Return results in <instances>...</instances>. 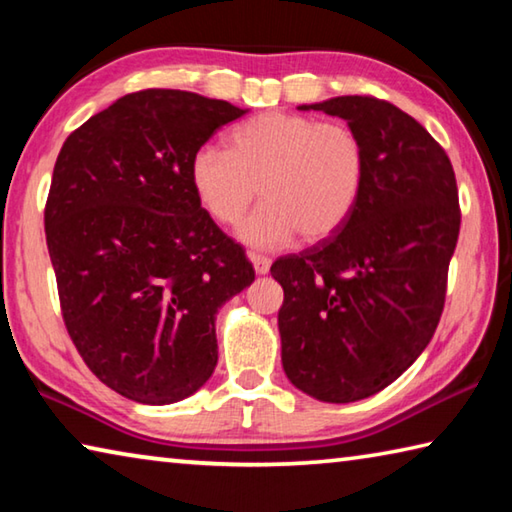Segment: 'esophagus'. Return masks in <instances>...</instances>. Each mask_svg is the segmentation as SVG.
<instances>
[{
  "label": "esophagus",
  "instance_id": "obj_1",
  "mask_svg": "<svg viewBox=\"0 0 512 512\" xmlns=\"http://www.w3.org/2000/svg\"><path fill=\"white\" fill-rule=\"evenodd\" d=\"M248 259H250V262H253V266H255V273H257V275H266V273H268V268H271V259L264 257V255L250 253V255H248Z\"/></svg>",
  "mask_w": 512,
  "mask_h": 512
}]
</instances>
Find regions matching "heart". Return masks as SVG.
<instances>
[{
  "instance_id": "b5f03b06",
  "label": "heart",
  "mask_w": 512,
  "mask_h": 512,
  "mask_svg": "<svg viewBox=\"0 0 512 512\" xmlns=\"http://www.w3.org/2000/svg\"><path fill=\"white\" fill-rule=\"evenodd\" d=\"M368 155L350 126L296 112H262L228 135V151L198 149L189 164L194 194L216 223L232 225L262 192L264 203L239 228L255 248L332 237L357 207Z\"/></svg>"
}]
</instances>
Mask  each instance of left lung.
<instances>
[{"label":"left lung","mask_w":512,"mask_h":512,"mask_svg":"<svg viewBox=\"0 0 512 512\" xmlns=\"http://www.w3.org/2000/svg\"><path fill=\"white\" fill-rule=\"evenodd\" d=\"M300 110L345 119L368 155L343 228L271 266L289 381L348 404L393 384L436 332L461 230L456 176L443 146L393 103L354 94Z\"/></svg>","instance_id":"1"}]
</instances>
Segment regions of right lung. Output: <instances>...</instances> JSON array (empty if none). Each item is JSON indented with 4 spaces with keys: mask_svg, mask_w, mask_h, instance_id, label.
I'll return each mask as SVG.
<instances>
[{
    "mask_svg": "<svg viewBox=\"0 0 512 512\" xmlns=\"http://www.w3.org/2000/svg\"><path fill=\"white\" fill-rule=\"evenodd\" d=\"M246 115L183 90L117 99L67 137L45 232L76 350L112 391L173 404L212 377L221 305L255 271L194 194L189 164Z\"/></svg>",
    "mask_w": 512,
    "mask_h": 512,
    "instance_id": "1",
    "label": "right lung"
}]
</instances>
